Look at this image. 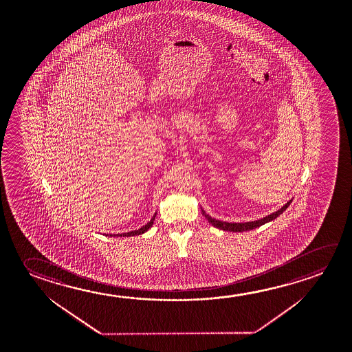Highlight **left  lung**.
Returning a JSON list of instances; mask_svg holds the SVG:
<instances>
[{
  "label": "left lung",
  "mask_w": 352,
  "mask_h": 352,
  "mask_svg": "<svg viewBox=\"0 0 352 352\" xmlns=\"http://www.w3.org/2000/svg\"><path fill=\"white\" fill-rule=\"evenodd\" d=\"M292 202V199L291 200H288L285 205H283V208H280V210H277L275 212L270 213V214H267L265 217H263V219H256V221H250V222H226V221H219V219H213L211 217L210 214L205 212L204 211V208H201V212L206 219L208 221V223H211L213 227H216V228H219V230H222V231H228V232H244V231H250V230H254V228H258L260 226L265 225L267 222H271L272 219H277L281 213L286 210V208L289 206V204Z\"/></svg>",
  "instance_id": "8db88e82"
}]
</instances>
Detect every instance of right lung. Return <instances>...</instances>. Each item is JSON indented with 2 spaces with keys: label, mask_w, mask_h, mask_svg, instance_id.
Listing matches in <instances>:
<instances>
[{
  "label": "right lung",
  "mask_w": 352,
  "mask_h": 352,
  "mask_svg": "<svg viewBox=\"0 0 352 352\" xmlns=\"http://www.w3.org/2000/svg\"><path fill=\"white\" fill-rule=\"evenodd\" d=\"M157 212L153 214V217L151 219L150 222L148 223H146V225L142 226L141 228L139 230H136V231L127 232V233H120V234H107V236H140V234H144V232L148 231L152 225H153V221L156 219Z\"/></svg>",
  "instance_id": "1"
}]
</instances>
